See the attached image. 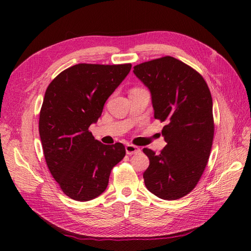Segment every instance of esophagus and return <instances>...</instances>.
Masks as SVG:
<instances>
[{
    "instance_id": "1",
    "label": "esophagus",
    "mask_w": 251,
    "mask_h": 251,
    "mask_svg": "<svg viewBox=\"0 0 251 251\" xmlns=\"http://www.w3.org/2000/svg\"><path fill=\"white\" fill-rule=\"evenodd\" d=\"M125 150H126V153L128 154V155H132V154H137L140 152V148H138L134 145H126L125 147Z\"/></svg>"
}]
</instances>
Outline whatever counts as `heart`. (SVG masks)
I'll list each match as a JSON object with an SVG mask.
<instances>
[{"mask_svg":"<svg viewBox=\"0 0 251 251\" xmlns=\"http://www.w3.org/2000/svg\"><path fill=\"white\" fill-rule=\"evenodd\" d=\"M134 89H135V88H134Z\"/></svg>","mask_w":251,"mask_h":251,"instance_id":"1","label":"heart"}]
</instances>
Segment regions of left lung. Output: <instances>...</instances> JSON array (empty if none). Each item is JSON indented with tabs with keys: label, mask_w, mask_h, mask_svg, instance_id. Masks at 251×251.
<instances>
[{
	"label": "left lung",
	"mask_w": 251,
	"mask_h": 251,
	"mask_svg": "<svg viewBox=\"0 0 251 251\" xmlns=\"http://www.w3.org/2000/svg\"><path fill=\"white\" fill-rule=\"evenodd\" d=\"M134 73L150 89L154 117L167 124L162 130L167 145L161 153L143 149L150 159L145 184L162 200L181 199L195 188L210 155V90L199 72L170 56L137 65Z\"/></svg>",
	"instance_id": "obj_1"
}]
</instances>
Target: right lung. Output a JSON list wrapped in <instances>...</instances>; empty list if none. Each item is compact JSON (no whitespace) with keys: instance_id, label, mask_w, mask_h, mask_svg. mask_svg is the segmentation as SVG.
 <instances>
[{"instance_id":"add662e5","label":"right lung","mask_w":251,"mask_h":251,"mask_svg":"<svg viewBox=\"0 0 251 251\" xmlns=\"http://www.w3.org/2000/svg\"><path fill=\"white\" fill-rule=\"evenodd\" d=\"M130 69V63H78L46 89L39 121L42 147L51 176L72 200L87 201L103 193L112 168L125 156L122 143L103 145L88 128Z\"/></svg>"}]
</instances>
